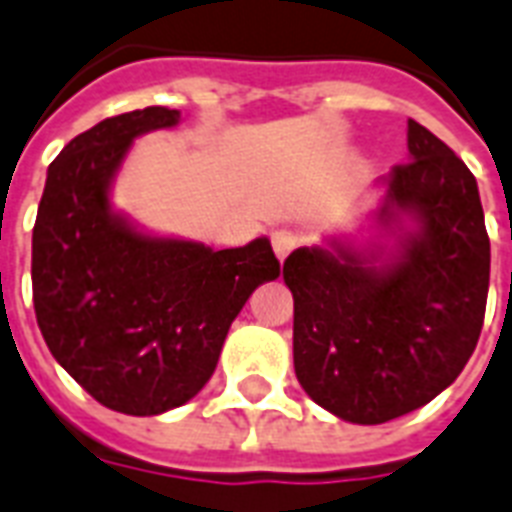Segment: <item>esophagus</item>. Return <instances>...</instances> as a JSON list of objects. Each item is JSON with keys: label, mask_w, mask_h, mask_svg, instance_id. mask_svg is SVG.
<instances>
[{"label": "esophagus", "mask_w": 512, "mask_h": 512, "mask_svg": "<svg viewBox=\"0 0 512 512\" xmlns=\"http://www.w3.org/2000/svg\"><path fill=\"white\" fill-rule=\"evenodd\" d=\"M271 244H273V252H276V257H279V260H284V257H287L289 252L297 247V233L287 231V228H281V231H276L271 236Z\"/></svg>", "instance_id": "obj_1"}]
</instances>
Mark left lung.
Listing matches in <instances>:
<instances>
[{
    "label": "left lung",
    "instance_id": "8db88e82",
    "mask_svg": "<svg viewBox=\"0 0 512 512\" xmlns=\"http://www.w3.org/2000/svg\"><path fill=\"white\" fill-rule=\"evenodd\" d=\"M409 162L388 175L380 220L412 212L388 265L364 252L300 247L284 260L295 297V374L303 390L358 425L420 409L476 350L489 295V233L473 172L409 119Z\"/></svg>",
    "mask_w": 512,
    "mask_h": 512
}]
</instances>
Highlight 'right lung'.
<instances>
[{
	"label": "right lung",
	"instance_id": "right-lung-1",
	"mask_svg": "<svg viewBox=\"0 0 512 512\" xmlns=\"http://www.w3.org/2000/svg\"><path fill=\"white\" fill-rule=\"evenodd\" d=\"M177 119L148 106L76 135L47 170L31 241L47 348L95 401L135 417L191 401L249 295L281 273L268 239L215 252L138 233L111 212L108 188L132 140Z\"/></svg>",
	"mask_w": 512,
	"mask_h": 512
}]
</instances>
